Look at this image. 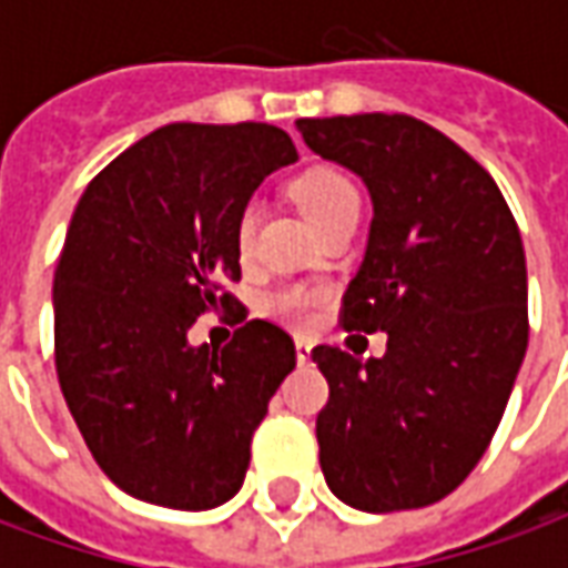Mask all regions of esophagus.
Masks as SVG:
<instances>
[{"mask_svg":"<svg viewBox=\"0 0 568 568\" xmlns=\"http://www.w3.org/2000/svg\"><path fill=\"white\" fill-rule=\"evenodd\" d=\"M295 353H297V362H301V365H307L310 353H313V344H310V341H304V337H297Z\"/></svg>","mask_w":568,"mask_h":568,"instance_id":"esophagus-1","label":"esophagus"}]
</instances>
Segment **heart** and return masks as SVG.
Listing matches in <instances>:
<instances>
[{
    "mask_svg": "<svg viewBox=\"0 0 568 568\" xmlns=\"http://www.w3.org/2000/svg\"><path fill=\"white\" fill-rule=\"evenodd\" d=\"M292 194H295L297 206L304 210V215L320 234L332 231L334 224L341 222H353V219L358 222V215H362L358 185L334 166H310V170H304L295 179ZM255 231H258V206L246 203L234 224L236 255L243 261L252 258V252H255ZM322 297L325 295L316 292V288L285 285V288H276V292L264 297V313L271 320L288 325V328H310L316 322V310H320Z\"/></svg>",
    "mask_w": 568,
    "mask_h": 568,
    "instance_id": "obj_1",
    "label": "heart"
}]
</instances>
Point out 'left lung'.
I'll list each match as a JSON object with an SVG mask.
<instances>
[{
    "mask_svg": "<svg viewBox=\"0 0 568 568\" xmlns=\"http://www.w3.org/2000/svg\"><path fill=\"white\" fill-rule=\"evenodd\" d=\"M325 161L374 200L368 248L341 307L346 332H386V356L316 346L322 475L358 511L423 508L471 475L529 344L526 258L499 185L410 115L301 118Z\"/></svg>",
    "mask_w": 568,
    "mask_h": 568,
    "instance_id": "8db88e82",
    "label": "left lung"
}]
</instances>
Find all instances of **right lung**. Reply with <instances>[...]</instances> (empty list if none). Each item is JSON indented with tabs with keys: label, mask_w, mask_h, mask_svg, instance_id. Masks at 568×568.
Masks as SVG:
<instances>
[{
	"label": "right lung",
	"mask_w": 568,
	"mask_h": 568,
	"mask_svg": "<svg viewBox=\"0 0 568 568\" xmlns=\"http://www.w3.org/2000/svg\"><path fill=\"white\" fill-rule=\"evenodd\" d=\"M273 124H166L84 187L54 273V365L97 465L151 505L206 511L243 487L252 435L295 368V341L248 320L234 224L276 166ZM244 313L231 345L191 347L212 308Z\"/></svg>",
	"instance_id": "right-lung-1"
}]
</instances>
